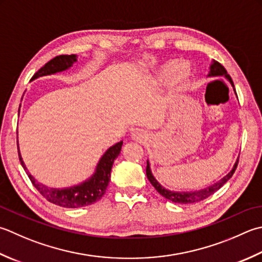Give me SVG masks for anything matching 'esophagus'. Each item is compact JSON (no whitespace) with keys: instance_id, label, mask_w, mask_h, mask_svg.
Listing matches in <instances>:
<instances>
[{"instance_id":"34e87169","label":"esophagus","mask_w":262,"mask_h":262,"mask_svg":"<svg viewBox=\"0 0 262 262\" xmlns=\"http://www.w3.org/2000/svg\"><path fill=\"white\" fill-rule=\"evenodd\" d=\"M130 136H132L133 140L136 141V142H143V141L146 140L145 132L142 130V129H134L132 132Z\"/></svg>"}]
</instances>
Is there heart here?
Segmentation results:
<instances>
[{"label": "heart", "mask_w": 262, "mask_h": 262, "mask_svg": "<svg viewBox=\"0 0 262 262\" xmlns=\"http://www.w3.org/2000/svg\"><path fill=\"white\" fill-rule=\"evenodd\" d=\"M173 77L176 85L185 84L191 77V69L186 63H179L177 61H169L159 67L155 73V79L157 83H166Z\"/></svg>", "instance_id": "heart-1"}]
</instances>
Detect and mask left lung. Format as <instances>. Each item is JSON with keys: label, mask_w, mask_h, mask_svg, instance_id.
<instances>
[{"label": "left lung", "mask_w": 262, "mask_h": 262, "mask_svg": "<svg viewBox=\"0 0 262 262\" xmlns=\"http://www.w3.org/2000/svg\"><path fill=\"white\" fill-rule=\"evenodd\" d=\"M208 77H225V78L229 81L230 85H232L234 89V83H233L232 78H230V76L227 74L226 69H225L224 67L218 62V61H214V60L212 61L211 66H210V71L208 74ZM234 91H235V89H234ZM237 163H238V159L236 160V162H235V165H234L232 170H230L226 176L220 179V181L214 183L213 185H210L207 188L200 189V191H194V192H177V191L175 192V191H170V189H167L163 187L161 184L155 178V176H153L148 161H146V176H147L148 181H150V183L152 184V186L155 187L158 191V193L165 199L169 200V201H171L173 203L189 204V203H195V202L202 201V200L209 198L210 195H212L214 192H217L225 183L228 182L229 179L232 178L233 173L235 172V170H236Z\"/></svg>", "instance_id": "1"}]
</instances>
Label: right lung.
Returning <instances> with one entry per match:
<instances>
[{"label":"right lung","instance_id":"1","mask_svg":"<svg viewBox=\"0 0 262 262\" xmlns=\"http://www.w3.org/2000/svg\"><path fill=\"white\" fill-rule=\"evenodd\" d=\"M76 61V54L55 56V58L50 60L48 63L43 66L42 68L33 76L32 79L34 80L36 78H38V77L61 73V71H64L67 69H69L70 67H73ZM121 145L122 141L116 143L115 145L107 148L104 155L100 159L99 163H97L93 175L90 178H87L85 182L78 184V185L66 188L48 187L46 185H43V184L36 182L35 178L30 175L29 171L27 170V167L25 166V162L23 161L21 155H20L19 151V145L18 155L20 163H21L25 171L27 172V175L30 181H32L33 185L49 202L63 208H80L93 204L103 196L105 189L110 182V172L112 165H114L117 157L119 156V153L121 151Z\"/></svg>","mask_w":262,"mask_h":262}]
</instances>
